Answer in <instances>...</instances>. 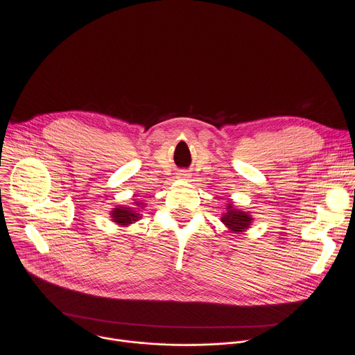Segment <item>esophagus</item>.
I'll return each instance as SVG.
<instances>
[{"label": "esophagus", "instance_id": "esophagus-1", "mask_svg": "<svg viewBox=\"0 0 355 355\" xmlns=\"http://www.w3.org/2000/svg\"><path fill=\"white\" fill-rule=\"evenodd\" d=\"M188 177H189V175H188L187 171H180V178H184V180H185V178H188Z\"/></svg>", "mask_w": 355, "mask_h": 355}]
</instances>
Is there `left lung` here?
<instances>
[{"label":"left lung","mask_w":355,"mask_h":355,"mask_svg":"<svg viewBox=\"0 0 355 355\" xmlns=\"http://www.w3.org/2000/svg\"><path fill=\"white\" fill-rule=\"evenodd\" d=\"M220 222L225 225V227L230 233H240L245 232L251 223H252V216L251 212L241 211L236 208L233 204L226 205V212L222 214Z\"/></svg>","instance_id":"left-lung-1"}]
</instances>
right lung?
I'll list each match as a JSON object with an SVG mask.
<instances>
[{
    "mask_svg": "<svg viewBox=\"0 0 355 355\" xmlns=\"http://www.w3.org/2000/svg\"><path fill=\"white\" fill-rule=\"evenodd\" d=\"M130 205H118L115 208H112L111 211V220L122 227L130 226L132 223L137 222L139 219H141V211L146 208V204L140 200H136Z\"/></svg>",
    "mask_w": 355,
    "mask_h": 355,
    "instance_id": "1",
    "label": "right lung"
}]
</instances>
